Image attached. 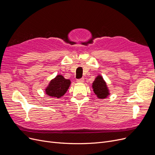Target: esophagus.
Masks as SVG:
<instances>
[{
  "instance_id": "obj_1",
  "label": "esophagus",
  "mask_w": 155,
  "mask_h": 155,
  "mask_svg": "<svg viewBox=\"0 0 155 155\" xmlns=\"http://www.w3.org/2000/svg\"><path fill=\"white\" fill-rule=\"evenodd\" d=\"M77 83H83L84 82V78H81L79 79H77Z\"/></svg>"
}]
</instances>
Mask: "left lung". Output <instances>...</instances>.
Returning <instances> with one entry per match:
<instances>
[{"label":"left lung","mask_w":155,"mask_h":155,"mask_svg":"<svg viewBox=\"0 0 155 155\" xmlns=\"http://www.w3.org/2000/svg\"><path fill=\"white\" fill-rule=\"evenodd\" d=\"M94 94L99 99H105L110 95V91L106 82L101 75H98L92 84Z\"/></svg>","instance_id":"8db88e82"}]
</instances>
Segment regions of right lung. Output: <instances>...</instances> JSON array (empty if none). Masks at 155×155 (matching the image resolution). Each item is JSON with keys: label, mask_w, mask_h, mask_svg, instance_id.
<instances>
[{"label": "right lung", "mask_w": 155, "mask_h": 155, "mask_svg": "<svg viewBox=\"0 0 155 155\" xmlns=\"http://www.w3.org/2000/svg\"><path fill=\"white\" fill-rule=\"evenodd\" d=\"M71 81L58 74L52 79L45 88V93L50 97L59 98L67 92L71 85Z\"/></svg>", "instance_id": "1"}]
</instances>
